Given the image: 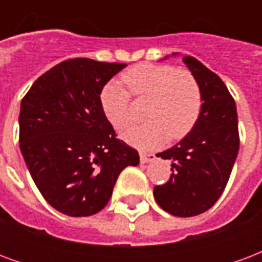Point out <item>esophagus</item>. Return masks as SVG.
Segmentation results:
<instances>
[{
  "label": "esophagus",
  "mask_w": 262,
  "mask_h": 262,
  "mask_svg": "<svg viewBox=\"0 0 262 262\" xmlns=\"http://www.w3.org/2000/svg\"><path fill=\"white\" fill-rule=\"evenodd\" d=\"M156 159V157H154V154H148V153H140V161H142L143 164H144V163H148V161H153V160Z\"/></svg>",
  "instance_id": "34e87169"
}]
</instances>
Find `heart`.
Here are the masks:
<instances>
[{"label":"heart","mask_w":262,"mask_h":262,"mask_svg":"<svg viewBox=\"0 0 262 262\" xmlns=\"http://www.w3.org/2000/svg\"><path fill=\"white\" fill-rule=\"evenodd\" d=\"M126 91L119 82H108L99 94L105 118L116 130L132 123L130 95L148 99L143 116L147 122L130 127L125 142L144 150L160 147L168 137L180 140L196 125L202 111V91L195 75L170 64L143 63L122 75Z\"/></svg>","instance_id":"heart-1"}]
</instances>
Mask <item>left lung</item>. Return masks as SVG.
Returning <instances> with one entry per match:
<instances>
[{"label": "left lung", "mask_w": 262, "mask_h": 262, "mask_svg": "<svg viewBox=\"0 0 262 262\" xmlns=\"http://www.w3.org/2000/svg\"><path fill=\"white\" fill-rule=\"evenodd\" d=\"M182 61L201 85L202 111L181 142L157 154L170 160L172 174L167 184L156 185L153 193L165 212L191 217L212 208L225 191L240 137L236 102L225 82L195 57L184 56Z\"/></svg>", "instance_id": "1"}]
</instances>
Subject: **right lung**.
Segmentation results:
<instances>
[{
	"label": "right lung",
	"instance_id": "right-lung-1",
	"mask_svg": "<svg viewBox=\"0 0 262 262\" xmlns=\"http://www.w3.org/2000/svg\"><path fill=\"white\" fill-rule=\"evenodd\" d=\"M126 64L91 59L61 61L40 75L22 102L19 147L37 189L67 216L98 213L115 182L139 153L116 139L99 94Z\"/></svg>",
	"mask_w": 262,
	"mask_h": 262
}]
</instances>
